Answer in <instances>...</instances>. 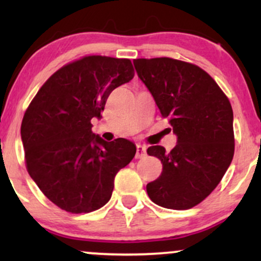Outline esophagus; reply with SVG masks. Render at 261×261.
Returning <instances> with one entry per match:
<instances>
[{
    "label": "esophagus",
    "instance_id": "1",
    "mask_svg": "<svg viewBox=\"0 0 261 261\" xmlns=\"http://www.w3.org/2000/svg\"><path fill=\"white\" fill-rule=\"evenodd\" d=\"M146 155V147L142 145L136 146V158H142Z\"/></svg>",
    "mask_w": 261,
    "mask_h": 261
}]
</instances>
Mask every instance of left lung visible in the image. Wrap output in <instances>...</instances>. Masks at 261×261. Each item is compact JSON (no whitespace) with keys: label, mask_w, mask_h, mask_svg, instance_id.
<instances>
[{"label":"left lung","mask_w":261,"mask_h":261,"mask_svg":"<svg viewBox=\"0 0 261 261\" xmlns=\"http://www.w3.org/2000/svg\"><path fill=\"white\" fill-rule=\"evenodd\" d=\"M139 77L169 118L178 143L170 152L151 146L162 174L148 182L147 194L166 208L188 210L207 197L234 154L233 110L222 89L199 66L170 58L136 59Z\"/></svg>","instance_id":"left-lung-1"}]
</instances>
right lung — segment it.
Instances as JSON below:
<instances>
[{
  "mask_svg": "<svg viewBox=\"0 0 261 261\" xmlns=\"http://www.w3.org/2000/svg\"><path fill=\"white\" fill-rule=\"evenodd\" d=\"M134 76L128 59L85 56L51 74L27 108L20 126L27 170L61 210L87 214L103 207L116 173L135 157L133 142H107L91 124L110 93Z\"/></svg>",
  "mask_w": 261,
  "mask_h": 261,
  "instance_id": "right-lung-1",
  "label": "right lung"
}]
</instances>
